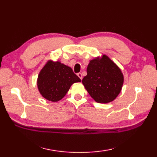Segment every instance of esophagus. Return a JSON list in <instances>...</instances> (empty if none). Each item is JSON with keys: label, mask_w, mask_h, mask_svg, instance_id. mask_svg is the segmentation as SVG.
Segmentation results:
<instances>
[{"label": "esophagus", "mask_w": 157, "mask_h": 157, "mask_svg": "<svg viewBox=\"0 0 157 157\" xmlns=\"http://www.w3.org/2000/svg\"><path fill=\"white\" fill-rule=\"evenodd\" d=\"M77 75H78V76L79 78V79H82V74L81 73H78V74H77Z\"/></svg>", "instance_id": "1"}]
</instances>
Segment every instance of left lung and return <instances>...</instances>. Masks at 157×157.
Instances as JSON below:
<instances>
[{"mask_svg": "<svg viewBox=\"0 0 157 157\" xmlns=\"http://www.w3.org/2000/svg\"><path fill=\"white\" fill-rule=\"evenodd\" d=\"M82 84L96 102L107 103L121 92L123 76L118 67L107 56L103 55L101 59L90 62Z\"/></svg>", "mask_w": 157, "mask_h": 157, "instance_id": "8db88e82", "label": "left lung"}]
</instances>
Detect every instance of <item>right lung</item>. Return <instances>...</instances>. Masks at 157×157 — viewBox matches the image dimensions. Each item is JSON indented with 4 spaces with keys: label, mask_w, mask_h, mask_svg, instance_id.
Segmentation results:
<instances>
[{
    "label": "right lung",
    "mask_w": 157,
    "mask_h": 157,
    "mask_svg": "<svg viewBox=\"0 0 157 157\" xmlns=\"http://www.w3.org/2000/svg\"><path fill=\"white\" fill-rule=\"evenodd\" d=\"M79 82L81 79L71 67L59 61H48L39 73L37 84L43 97L57 102L64 97L73 83Z\"/></svg>",
    "instance_id": "obj_1"
}]
</instances>
